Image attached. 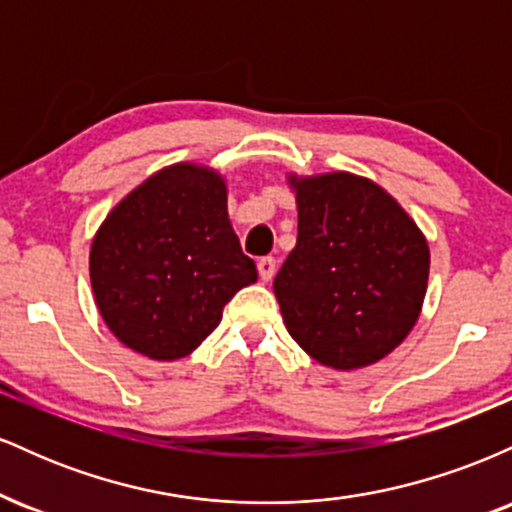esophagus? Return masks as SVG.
Masks as SVG:
<instances>
[{"label":"esophagus","mask_w":512,"mask_h":512,"mask_svg":"<svg viewBox=\"0 0 512 512\" xmlns=\"http://www.w3.org/2000/svg\"><path fill=\"white\" fill-rule=\"evenodd\" d=\"M257 272H260L262 281L272 279V276L276 274V260H274V257H262V260L257 262Z\"/></svg>","instance_id":"34e87169"}]
</instances>
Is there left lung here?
<instances>
[{
  "instance_id": "obj_1",
  "label": "left lung",
  "mask_w": 512,
  "mask_h": 512,
  "mask_svg": "<svg viewBox=\"0 0 512 512\" xmlns=\"http://www.w3.org/2000/svg\"><path fill=\"white\" fill-rule=\"evenodd\" d=\"M289 185L298 238L274 279L286 330L322 366H370L419 320L431 267L424 233L361 175H291Z\"/></svg>"
}]
</instances>
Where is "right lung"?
<instances>
[{"mask_svg": "<svg viewBox=\"0 0 512 512\" xmlns=\"http://www.w3.org/2000/svg\"><path fill=\"white\" fill-rule=\"evenodd\" d=\"M226 199L216 170L175 163L134 187L98 228L88 257L93 296L108 330L137 354H192L223 305L257 281Z\"/></svg>", "mask_w": 512, "mask_h": 512, "instance_id": "obj_1", "label": "right lung"}]
</instances>
